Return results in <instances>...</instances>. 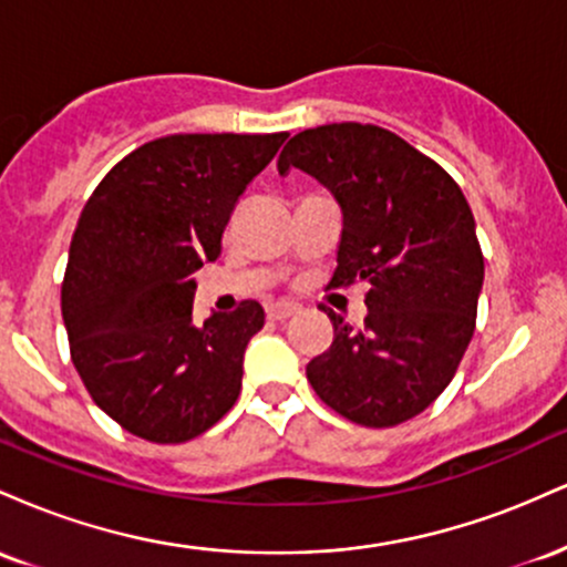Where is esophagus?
Segmentation results:
<instances>
[{
    "label": "esophagus",
    "mask_w": 567,
    "mask_h": 567,
    "mask_svg": "<svg viewBox=\"0 0 567 567\" xmlns=\"http://www.w3.org/2000/svg\"><path fill=\"white\" fill-rule=\"evenodd\" d=\"M266 315H269V320L282 322V320H290V317L298 315V306L290 303V301H277V303H271L269 309H266Z\"/></svg>",
    "instance_id": "34e87169"
}]
</instances>
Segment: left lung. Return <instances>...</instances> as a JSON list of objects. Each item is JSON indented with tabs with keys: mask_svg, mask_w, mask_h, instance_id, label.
<instances>
[{
	"mask_svg": "<svg viewBox=\"0 0 567 567\" xmlns=\"http://www.w3.org/2000/svg\"><path fill=\"white\" fill-rule=\"evenodd\" d=\"M277 167L309 173L341 207L330 285H368L362 328L324 309L333 343L306 379L354 424L413 419L445 392L474 336L485 261L470 202L437 162L360 122L303 130Z\"/></svg>",
	"mask_w": 567,
	"mask_h": 567,
	"instance_id": "8db88e82",
	"label": "left lung"
}]
</instances>
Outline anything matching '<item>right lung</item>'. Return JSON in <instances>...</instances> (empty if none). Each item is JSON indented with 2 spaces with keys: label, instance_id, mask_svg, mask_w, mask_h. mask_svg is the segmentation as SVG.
I'll use <instances>...</instances> for the list:
<instances>
[{
  "label": "right lung",
  "instance_id": "add662e5",
  "mask_svg": "<svg viewBox=\"0 0 567 567\" xmlns=\"http://www.w3.org/2000/svg\"><path fill=\"white\" fill-rule=\"evenodd\" d=\"M288 133H186L116 162L71 237L61 309L71 362L95 405L135 437L186 442L229 413L243 389L258 301L194 322V271L247 184Z\"/></svg>",
  "mask_w": 567,
  "mask_h": 567
}]
</instances>
